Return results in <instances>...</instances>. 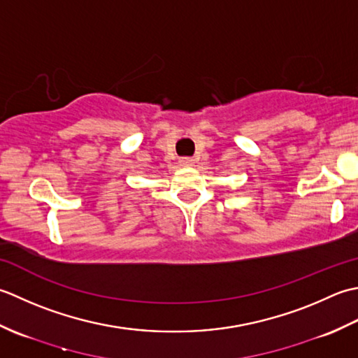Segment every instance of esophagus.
Returning a JSON list of instances; mask_svg holds the SVG:
<instances>
[{
    "label": "esophagus",
    "mask_w": 358,
    "mask_h": 358,
    "mask_svg": "<svg viewBox=\"0 0 358 358\" xmlns=\"http://www.w3.org/2000/svg\"><path fill=\"white\" fill-rule=\"evenodd\" d=\"M179 164L182 166H192L194 164V159L193 157H180L179 159Z\"/></svg>",
    "instance_id": "esophagus-1"
}]
</instances>
